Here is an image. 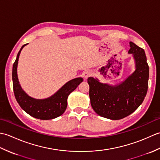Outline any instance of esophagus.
I'll return each instance as SVG.
<instances>
[{
  "instance_id": "1",
  "label": "esophagus",
  "mask_w": 160,
  "mask_h": 160,
  "mask_svg": "<svg viewBox=\"0 0 160 160\" xmlns=\"http://www.w3.org/2000/svg\"><path fill=\"white\" fill-rule=\"evenodd\" d=\"M91 75H92V71H91V70H86L85 71H84L83 73V76L84 78H87L90 77Z\"/></svg>"
}]
</instances>
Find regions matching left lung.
Returning a JSON list of instances; mask_svg holds the SVG:
<instances>
[{"mask_svg":"<svg viewBox=\"0 0 160 160\" xmlns=\"http://www.w3.org/2000/svg\"><path fill=\"white\" fill-rule=\"evenodd\" d=\"M136 69L124 82L115 87L102 84L93 78L87 80L91 107L97 114L111 120L128 116L143 102L148 87L149 67L144 50L129 42Z\"/></svg>","mask_w":160,"mask_h":160,"instance_id":"left-lung-1","label":"left lung"}]
</instances>
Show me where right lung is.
Returning <instances> with one entry per match:
<instances>
[{
    "label": "right lung",
    "mask_w": 160,
    "mask_h": 160,
    "mask_svg": "<svg viewBox=\"0 0 160 160\" xmlns=\"http://www.w3.org/2000/svg\"><path fill=\"white\" fill-rule=\"evenodd\" d=\"M26 45L22 46L13 64V89L16 100L20 107L31 116L40 120H52L60 116L65 111L68 96L82 82L83 79L78 78L69 81L56 94L47 99L36 100L30 98L21 89L17 76V64L20 53Z\"/></svg>",
    "instance_id": "right-lung-1"
}]
</instances>
